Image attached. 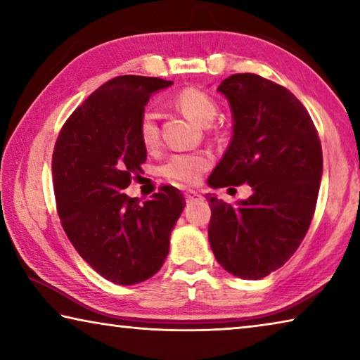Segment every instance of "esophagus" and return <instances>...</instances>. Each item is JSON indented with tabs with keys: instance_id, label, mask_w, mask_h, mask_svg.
<instances>
[{
	"instance_id": "obj_1",
	"label": "esophagus",
	"mask_w": 360,
	"mask_h": 360,
	"mask_svg": "<svg viewBox=\"0 0 360 360\" xmlns=\"http://www.w3.org/2000/svg\"><path fill=\"white\" fill-rule=\"evenodd\" d=\"M200 198H202V195H200L198 192H195V191H187L186 192L187 202H197V200H200Z\"/></svg>"
}]
</instances>
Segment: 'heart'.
Masks as SVG:
<instances>
[{"mask_svg": "<svg viewBox=\"0 0 360 360\" xmlns=\"http://www.w3.org/2000/svg\"><path fill=\"white\" fill-rule=\"evenodd\" d=\"M174 103L187 117H191L200 125H210L217 115L216 101L200 89L187 87L181 90L176 95ZM138 131L139 139H141L144 148H155L158 143V122L157 114L154 111L146 109L141 114L138 124ZM211 155L203 154V152H193V154L181 152V154H173L168 157V160L162 167V174L169 181L192 186L200 181L202 174L211 167Z\"/></svg>", "mask_w": 360, "mask_h": 360, "instance_id": "heart-1", "label": "heart"}]
</instances>
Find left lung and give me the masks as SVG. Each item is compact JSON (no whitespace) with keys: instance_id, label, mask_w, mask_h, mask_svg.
Masks as SVG:
<instances>
[{"instance_id":"8db88e82","label":"left lung","mask_w":360,"mask_h":360,"mask_svg":"<svg viewBox=\"0 0 360 360\" xmlns=\"http://www.w3.org/2000/svg\"><path fill=\"white\" fill-rule=\"evenodd\" d=\"M217 92L230 103L233 136L208 184H249L252 195L236 206L210 195V245L231 275L260 279L294 255L309 229L321 139L307 108L283 85L241 72L224 79Z\"/></svg>"}]
</instances>
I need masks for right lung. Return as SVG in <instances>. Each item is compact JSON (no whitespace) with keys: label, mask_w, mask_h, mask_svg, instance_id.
Returning <instances> with one entry per match:
<instances>
[{"label":"right lung","mask_w":360,"mask_h":360,"mask_svg":"<svg viewBox=\"0 0 360 360\" xmlns=\"http://www.w3.org/2000/svg\"><path fill=\"white\" fill-rule=\"evenodd\" d=\"M172 81L117 76L75 109L58 133L52 181L62 227L79 255L108 281L143 283L160 270L186 200L162 186L148 202L124 188L143 172L138 124L150 95Z\"/></svg>","instance_id":"obj_1"}]
</instances>
